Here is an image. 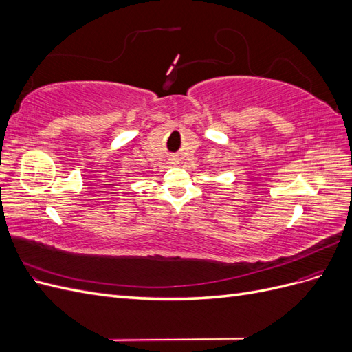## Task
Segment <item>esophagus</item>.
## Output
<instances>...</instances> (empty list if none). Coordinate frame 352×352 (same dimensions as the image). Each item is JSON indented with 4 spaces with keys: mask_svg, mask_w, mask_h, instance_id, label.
<instances>
[{
    "mask_svg": "<svg viewBox=\"0 0 352 352\" xmlns=\"http://www.w3.org/2000/svg\"><path fill=\"white\" fill-rule=\"evenodd\" d=\"M170 163H172V164H177L179 162H177V158H170Z\"/></svg>",
    "mask_w": 352,
    "mask_h": 352,
    "instance_id": "esophagus-1",
    "label": "esophagus"
}]
</instances>
